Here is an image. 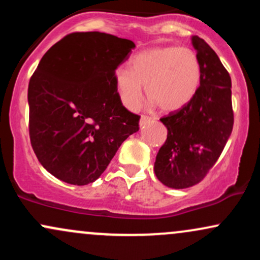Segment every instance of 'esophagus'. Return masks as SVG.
I'll return each mask as SVG.
<instances>
[{"instance_id": "obj_1", "label": "esophagus", "mask_w": 260, "mask_h": 260, "mask_svg": "<svg viewBox=\"0 0 260 260\" xmlns=\"http://www.w3.org/2000/svg\"><path fill=\"white\" fill-rule=\"evenodd\" d=\"M154 121H155V118H153V117H149V116H142V117H140L139 124L140 126H145V124L151 123V122H154Z\"/></svg>"}]
</instances>
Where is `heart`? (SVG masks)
I'll list each match as a JSON object with an SVG mask.
<instances>
[{"instance_id": "heart-1", "label": "heart", "mask_w": 260, "mask_h": 260, "mask_svg": "<svg viewBox=\"0 0 260 260\" xmlns=\"http://www.w3.org/2000/svg\"><path fill=\"white\" fill-rule=\"evenodd\" d=\"M202 78L198 56L189 47L162 46L137 53L113 73V84L122 105L136 110L143 85L151 104L164 111H176L194 98Z\"/></svg>"}]
</instances>
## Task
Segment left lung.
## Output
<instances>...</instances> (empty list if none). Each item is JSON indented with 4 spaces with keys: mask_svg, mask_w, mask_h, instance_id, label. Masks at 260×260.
<instances>
[{
    "mask_svg": "<svg viewBox=\"0 0 260 260\" xmlns=\"http://www.w3.org/2000/svg\"><path fill=\"white\" fill-rule=\"evenodd\" d=\"M202 68L194 98L160 118L168 139L160 148L154 171L161 183L175 189L199 183L222 153L234 127L231 78L204 40L192 37Z\"/></svg>",
    "mask_w": 260,
    "mask_h": 260,
    "instance_id": "8db88e82",
    "label": "left lung"
}]
</instances>
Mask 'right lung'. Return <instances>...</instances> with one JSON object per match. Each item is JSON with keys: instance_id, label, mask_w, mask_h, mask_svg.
Returning <instances> with one entry per match:
<instances>
[{"instance_id": "1", "label": "right lung", "mask_w": 260, "mask_h": 260, "mask_svg": "<svg viewBox=\"0 0 260 260\" xmlns=\"http://www.w3.org/2000/svg\"><path fill=\"white\" fill-rule=\"evenodd\" d=\"M134 47L106 32H72L39 62L28 88L29 134L38 160L58 180H98L139 131L140 117L122 105L113 84Z\"/></svg>"}]
</instances>
